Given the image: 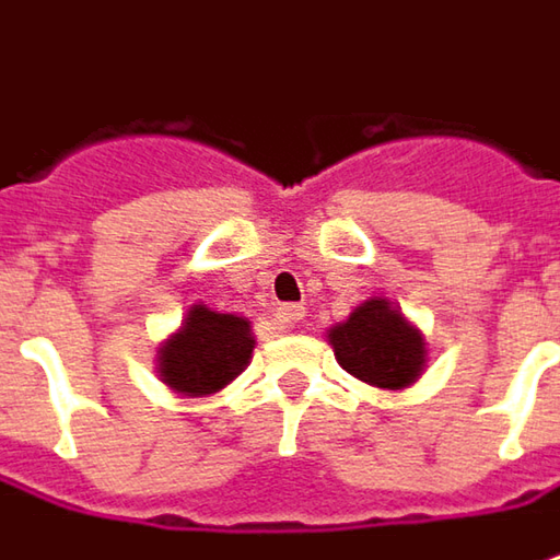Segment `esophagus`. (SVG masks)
Instances as JSON below:
<instances>
[{"label": "esophagus", "mask_w": 560, "mask_h": 560, "mask_svg": "<svg viewBox=\"0 0 560 560\" xmlns=\"http://www.w3.org/2000/svg\"><path fill=\"white\" fill-rule=\"evenodd\" d=\"M302 317H305V308H302V305H283V308H277V314H273L277 327H283V330L299 327V324H302Z\"/></svg>", "instance_id": "34e87169"}]
</instances>
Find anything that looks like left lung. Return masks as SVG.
<instances>
[{
	"label": "left lung",
	"instance_id": "left-lung-1",
	"mask_svg": "<svg viewBox=\"0 0 560 560\" xmlns=\"http://www.w3.org/2000/svg\"><path fill=\"white\" fill-rule=\"evenodd\" d=\"M327 342L342 371L376 389H408L427 371V339L418 324L383 295H371L342 324L330 327Z\"/></svg>",
	"mask_w": 560,
	"mask_h": 560
}]
</instances>
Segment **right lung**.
<instances>
[{
  "instance_id": "obj_1",
  "label": "right lung",
  "mask_w": 560,
  "mask_h": 560,
  "mask_svg": "<svg viewBox=\"0 0 560 560\" xmlns=\"http://www.w3.org/2000/svg\"><path fill=\"white\" fill-rule=\"evenodd\" d=\"M252 349L255 334L248 317L214 312L199 302L159 346L155 374L177 396H214L246 371Z\"/></svg>"
}]
</instances>
